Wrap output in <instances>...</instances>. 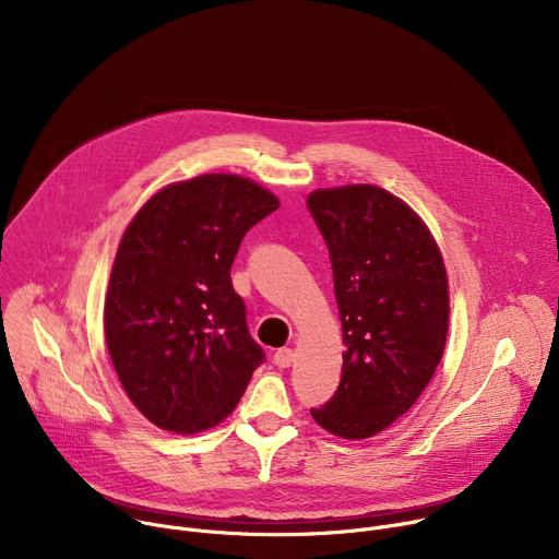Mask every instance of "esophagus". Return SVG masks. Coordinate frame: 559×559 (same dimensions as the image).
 <instances>
[{"mask_svg":"<svg viewBox=\"0 0 559 559\" xmlns=\"http://www.w3.org/2000/svg\"><path fill=\"white\" fill-rule=\"evenodd\" d=\"M292 362H294V349L283 347V349H278V352L274 354V365H276V367L285 369V367H289Z\"/></svg>","mask_w":559,"mask_h":559,"instance_id":"34e87169","label":"esophagus"}]
</instances>
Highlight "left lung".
Returning <instances> with one entry per match:
<instances>
[{
	"label": "left lung",
	"mask_w": 559,
	"mask_h": 559,
	"mask_svg": "<svg viewBox=\"0 0 559 559\" xmlns=\"http://www.w3.org/2000/svg\"><path fill=\"white\" fill-rule=\"evenodd\" d=\"M307 210L330 250L347 349L336 393L311 418L334 436L369 438L412 409L442 358L444 263L420 216L382 188L316 190Z\"/></svg>",
	"instance_id": "1"
}]
</instances>
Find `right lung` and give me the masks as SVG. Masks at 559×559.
Wrapping results in <instances>:
<instances>
[{
  "mask_svg": "<svg viewBox=\"0 0 559 559\" xmlns=\"http://www.w3.org/2000/svg\"><path fill=\"white\" fill-rule=\"evenodd\" d=\"M276 207L250 179L203 175L156 192L128 225L104 328L128 397L156 427L218 425L265 360L229 270L248 229Z\"/></svg>",
  "mask_w": 559,
  "mask_h": 559,
  "instance_id": "obj_1",
  "label": "right lung"
}]
</instances>
